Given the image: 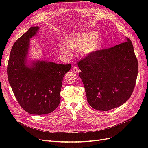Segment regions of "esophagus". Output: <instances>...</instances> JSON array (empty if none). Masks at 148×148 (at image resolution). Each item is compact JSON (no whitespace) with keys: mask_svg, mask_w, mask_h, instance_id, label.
Segmentation results:
<instances>
[{"mask_svg":"<svg viewBox=\"0 0 148 148\" xmlns=\"http://www.w3.org/2000/svg\"><path fill=\"white\" fill-rule=\"evenodd\" d=\"M71 70H72V71L75 74H78L79 72V70L77 66H73Z\"/></svg>","mask_w":148,"mask_h":148,"instance_id":"1","label":"esophagus"}]
</instances>
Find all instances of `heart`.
Returning <instances> with one entry per match:
<instances>
[{
    "instance_id": "obj_1",
    "label": "heart",
    "mask_w": 148,
    "mask_h": 148,
    "mask_svg": "<svg viewBox=\"0 0 148 148\" xmlns=\"http://www.w3.org/2000/svg\"><path fill=\"white\" fill-rule=\"evenodd\" d=\"M65 44L59 46L62 53L71 56L70 50L78 51L79 55L83 57H88L99 52L103 46V38L101 34L95 31H86L73 34L66 38Z\"/></svg>"
}]
</instances>
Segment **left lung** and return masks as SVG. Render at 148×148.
<instances>
[{
  "label": "left lung",
  "mask_w": 148,
  "mask_h": 148,
  "mask_svg": "<svg viewBox=\"0 0 148 148\" xmlns=\"http://www.w3.org/2000/svg\"><path fill=\"white\" fill-rule=\"evenodd\" d=\"M100 50L78 64L87 101L93 109L107 111L130 97L137 78L138 64L132 41Z\"/></svg>",
  "instance_id": "left-lung-1"
}]
</instances>
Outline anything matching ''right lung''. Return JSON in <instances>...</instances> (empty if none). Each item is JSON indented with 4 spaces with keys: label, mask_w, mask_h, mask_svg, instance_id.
Here are the masks:
<instances>
[{
    "label": "right lung",
    "mask_w": 148,
    "mask_h": 148,
    "mask_svg": "<svg viewBox=\"0 0 148 148\" xmlns=\"http://www.w3.org/2000/svg\"><path fill=\"white\" fill-rule=\"evenodd\" d=\"M39 26H33L14 43L10 51L7 75L21 107L33 115H45L56 109L60 101L63 78L71 65L58 64L29 57L30 39Z\"/></svg>",
    "instance_id": "add662e5"
}]
</instances>
